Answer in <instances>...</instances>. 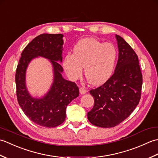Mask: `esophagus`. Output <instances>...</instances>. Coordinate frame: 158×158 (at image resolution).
Instances as JSON below:
<instances>
[{
	"instance_id": "obj_1",
	"label": "esophagus",
	"mask_w": 158,
	"mask_h": 158,
	"mask_svg": "<svg viewBox=\"0 0 158 158\" xmlns=\"http://www.w3.org/2000/svg\"><path fill=\"white\" fill-rule=\"evenodd\" d=\"M79 92L81 94H85L86 92V89L85 88H83V87H81V88H79Z\"/></svg>"
}]
</instances>
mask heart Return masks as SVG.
<instances>
[{
    "mask_svg": "<svg viewBox=\"0 0 158 158\" xmlns=\"http://www.w3.org/2000/svg\"><path fill=\"white\" fill-rule=\"evenodd\" d=\"M117 52L110 43H102L94 38H85L77 43L73 53L67 54L63 66L66 75L75 80L85 75L90 84L98 85L105 82L111 75L115 65Z\"/></svg>",
    "mask_w": 158,
    "mask_h": 158,
    "instance_id": "1",
    "label": "heart"
}]
</instances>
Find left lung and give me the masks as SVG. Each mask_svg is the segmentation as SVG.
I'll list each match as a JSON object with an SVG mask.
<instances>
[{
    "label": "left lung",
    "instance_id": "left-lung-1",
    "mask_svg": "<svg viewBox=\"0 0 158 158\" xmlns=\"http://www.w3.org/2000/svg\"><path fill=\"white\" fill-rule=\"evenodd\" d=\"M118 60L113 75L102 85L89 91L94 105L88 113L93 125L112 127L128 117L141 97L143 75L138 56L130 45L116 35Z\"/></svg>",
    "mask_w": 158,
    "mask_h": 158
}]
</instances>
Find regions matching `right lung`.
Returning <instances> with one entry per match:
<instances>
[{"label": "right lung", "instance_id": "add662e5", "mask_svg": "<svg viewBox=\"0 0 158 158\" xmlns=\"http://www.w3.org/2000/svg\"><path fill=\"white\" fill-rule=\"evenodd\" d=\"M62 34L36 36L23 50L16 69V93L20 107L32 122L46 127H54L64 122L67 105L79 94L76 83L63 79L61 75L63 68L58 62L62 60ZM37 56L50 59L55 73L51 89L39 99L29 96L25 83L26 68L30 60Z\"/></svg>", "mask_w": 158, "mask_h": 158}]
</instances>
